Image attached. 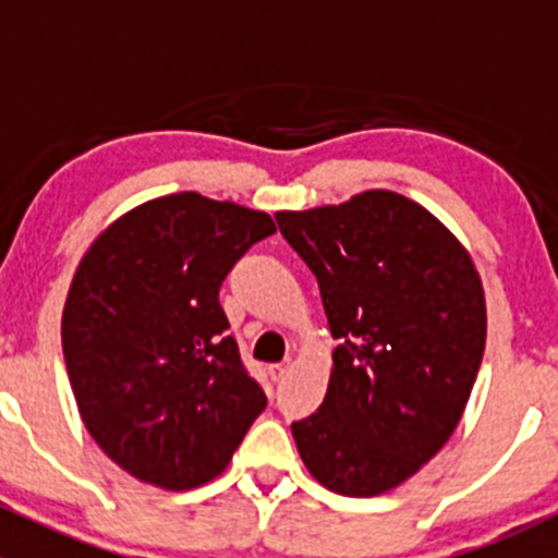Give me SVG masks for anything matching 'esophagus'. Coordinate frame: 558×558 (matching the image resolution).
<instances>
[{
  "label": "esophagus",
  "instance_id": "1",
  "mask_svg": "<svg viewBox=\"0 0 558 558\" xmlns=\"http://www.w3.org/2000/svg\"><path fill=\"white\" fill-rule=\"evenodd\" d=\"M286 373H289V362L269 364V375H272V380H283Z\"/></svg>",
  "mask_w": 558,
  "mask_h": 558
}]
</instances>
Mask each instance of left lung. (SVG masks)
<instances>
[{
  "instance_id": "8db88e82",
  "label": "left lung",
  "mask_w": 558,
  "mask_h": 558,
  "mask_svg": "<svg viewBox=\"0 0 558 558\" xmlns=\"http://www.w3.org/2000/svg\"><path fill=\"white\" fill-rule=\"evenodd\" d=\"M275 221L340 340L324 404L291 435L320 486L378 497L435 459L464 415L486 348L481 275L451 229L397 191Z\"/></svg>"
}]
</instances>
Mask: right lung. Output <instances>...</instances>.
Returning a JSON list of instances; mask_svg holds the SVG:
<instances>
[{"instance_id":"right-lung-1","label":"right lung","mask_w":558,"mask_h":558,"mask_svg":"<svg viewBox=\"0 0 558 558\" xmlns=\"http://www.w3.org/2000/svg\"><path fill=\"white\" fill-rule=\"evenodd\" d=\"M272 232L267 213L180 191L123 213L83 253L61 315L66 375L88 435L137 481H213L267 408L218 289Z\"/></svg>"}]
</instances>
